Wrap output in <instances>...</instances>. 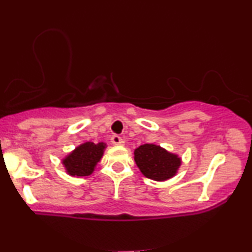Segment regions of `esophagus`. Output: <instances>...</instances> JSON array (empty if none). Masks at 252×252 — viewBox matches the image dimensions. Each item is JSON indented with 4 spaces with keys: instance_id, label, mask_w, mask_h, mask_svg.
Here are the masks:
<instances>
[{
    "instance_id": "34e87169",
    "label": "esophagus",
    "mask_w": 252,
    "mask_h": 252,
    "mask_svg": "<svg viewBox=\"0 0 252 252\" xmlns=\"http://www.w3.org/2000/svg\"><path fill=\"white\" fill-rule=\"evenodd\" d=\"M111 142L112 144H115V146H124V144H125V141L118 135H113L111 137Z\"/></svg>"
}]
</instances>
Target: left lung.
Returning a JSON list of instances; mask_svg holds the SVG:
<instances>
[{"label": "left lung", "instance_id": "obj_1", "mask_svg": "<svg viewBox=\"0 0 252 252\" xmlns=\"http://www.w3.org/2000/svg\"><path fill=\"white\" fill-rule=\"evenodd\" d=\"M134 160L141 173L154 181H166L177 175L181 166V157L163 147L146 143L134 150Z\"/></svg>", "mask_w": 252, "mask_h": 252}]
</instances>
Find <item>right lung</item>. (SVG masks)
Masks as SVG:
<instances>
[{"instance_id": "add662e5", "label": "right lung", "mask_w": 252, "mask_h": 252, "mask_svg": "<svg viewBox=\"0 0 252 252\" xmlns=\"http://www.w3.org/2000/svg\"><path fill=\"white\" fill-rule=\"evenodd\" d=\"M106 147L108 146L104 142L94 143L91 141L79 144L62 159L65 172L74 178L91 175L102 159Z\"/></svg>"}]
</instances>
